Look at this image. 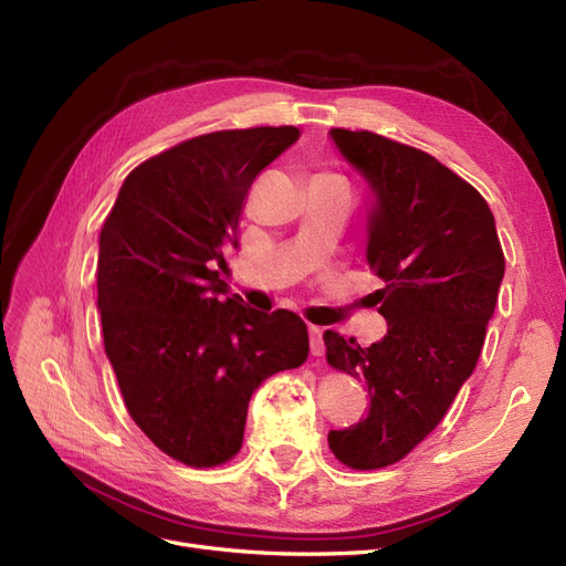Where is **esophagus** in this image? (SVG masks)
Here are the masks:
<instances>
[{"instance_id": "1", "label": "esophagus", "mask_w": 566, "mask_h": 566, "mask_svg": "<svg viewBox=\"0 0 566 566\" xmlns=\"http://www.w3.org/2000/svg\"><path fill=\"white\" fill-rule=\"evenodd\" d=\"M310 349L314 356H323L325 347H323V331L318 325H310Z\"/></svg>"}]
</instances>
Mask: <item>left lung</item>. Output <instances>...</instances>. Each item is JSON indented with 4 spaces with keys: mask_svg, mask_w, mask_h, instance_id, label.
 I'll list each match as a JSON object with an SVG mask.
<instances>
[{
    "mask_svg": "<svg viewBox=\"0 0 566 566\" xmlns=\"http://www.w3.org/2000/svg\"><path fill=\"white\" fill-rule=\"evenodd\" d=\"M370 196L366 260L387 335L370 347L325 331L328 364L368 389V413L331 430L354 470L401 460L447 416L482 354L505 273L495 219L476 188L427 153L373 132L331 129Z\"/></svg>",
    "mask_w": 566,
    "mask_h": 566,
    "instance_id": "8db88e82",
    "label": "left lung"
}]
</instances>
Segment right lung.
<instances>
[{"label": "right lung", "instance_id": "1", "mask_svg": "<svg viewBox=\"0 0 566 566\" xmlns=\"http://www.w3.org/2000/svg\"><path fill=\"white\" fill-rule=\"evenodd\" d=\"M297 139V127L188 139L129 172L101 229L98 312L119 391L142 432L191 468L241 451L254 389L310 354L297 314L250 310L221 279L254 177Z\"/></svg>", "mask_w": 566, "mask_h": 566}]
</instances>
